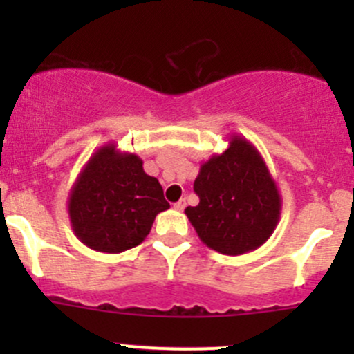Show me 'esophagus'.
<instances>
[{
  "instance_id": "esophagus-1",
  "label": "esophagus",
  "mask_w": 354,
  "mask_h": 354,
  "mask_svg": "<svg viewBox=\"0 0 354 354\" xmlns=\"http://www.w3.org/2000/svg\"><path fill=\"white\" fill-rule=\"evenodd\" d=\"M174 209H176V210H180V212H181V210H183L185 209V207H187V200H185V198H181V200H178V202L176 203H174Z\"/></svg>"
}]
</instances>
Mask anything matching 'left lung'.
<instances>
[{"instance_id":"obj_1","label":"left lung","mask_w":354,"mask_h":354,"mask_svg":"<svg viewBox=\"0 0 354 354\" xmlns=\"http://www.w3.org/2000/svg\"><path fill=\"white\" fill-rule=\"evenodd\" d=\"M194 190L200 202L185 214L200 240L223 255L253 252L279 223L276 181L255 145L240 135H231L226 151L200 166Z\"/></svg>"}]
</instances>
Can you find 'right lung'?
Here are the masks:
<instances>
[{
  "label": "right lung",
  "mask_w": 354,
  "mask_h": 354,
  "mask_svg": "<svg viewBox=\"0 0 354 354\" xmlns=\"http://www.w3.org/2000/svg\"><path fill=\"white\" fill-rule=\"evenodd\" d=\"M66 205L75 236L102 253L138 246L151 233L157 214L169 209L162 187L145 173L140 157L118 151L113 142L91 156Z\"/></svg>",
  "instance_id": "right-lung-1"
}]
</instances>
